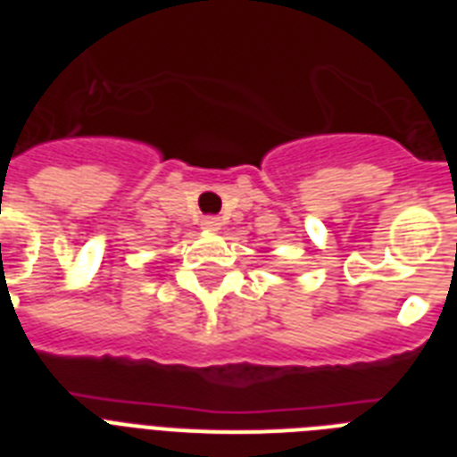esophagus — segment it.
I'll return each instance as SVG.
<instances>
[{"label": "esophagus", "instance_id": "34e87169", "mask_svg": "<svg viewBox=\"0 0 457 457\" xmlns=\"http://www.w3.org/2000/svg\"><path fill=\"white\" fill-rule=\"evenodd\" d=\"M220 218H215V215H206L204 220H201V228L204 229H220Z\"/></svg>", "mask_w": 457, "mask_h": 457}]
</instances>
